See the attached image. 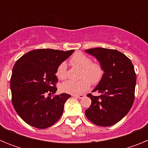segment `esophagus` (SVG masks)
Returning <instances> with one entry per match:
<instances>
[{
	"instance_id": "34e87169",
	"label": "esophagus",
	"mask_w": 148,
	"mask_h": 148,
	"mask_svg": "<svg viewBox=\"0 0 148 148\" xmlns=\"http://www.w3.org/2000/svg\"><path fill=\"white\" fill-rule=\"evenodd\" d=\"M73 97L77 98V99H83L84 97V95H83V94H81V95H73Z\"/></svg>"
}]
</instances>
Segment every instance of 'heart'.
Instances as JSON below:
<instances>
[{"instance_id": "heart-1", "label": "heart", "mask_w": 148, "mask_h": 148, "mask_svg": "<svg viewBox=\"0 0 148 148\" xmlns=\"http://www.w3.org/2000/svg\"><path fill=\"white\" fill-rule=\"evenodd\" d=\"M71 64L82 69L81 80H68L61 84V89L63 92L66 93L77 95L84 92L90 87V82L92 84H97L101 79L104 74L103 69L99 63H92L88 56L82 53H76L72 56L70 60ZM56 76L58 79L63 80L66 76V64L64 62L61 63L56 70Z\"/></svg>"}]
</instances>
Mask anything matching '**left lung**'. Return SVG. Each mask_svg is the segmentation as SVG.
I'll return each instance as SVG.
<instances>
[{
  "mask_svg": "<svg viewBox=\"0 0 148 148\" xmlns=\"http://www.w3.org/2000/svg\"><path fill=\"white\" fill-rule=\"evenodd\" d=\"M85 52L98 60L104 71L102 78L92 91L100 95L87 94L92 103L85 115L95 125L112 126L121 121L133 105L136 84L134 66L118 50L97 47L85 49Z\"/></svg>",
  "mask_w": 148,
  "mask_h": 148,
  "instance_id": "obj_1",
  "label": "left lung"
}]
</instances>
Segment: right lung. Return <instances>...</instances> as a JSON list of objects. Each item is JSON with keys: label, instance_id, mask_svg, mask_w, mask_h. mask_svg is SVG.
Segmentation results:
<instances>
[{"label": "right lung", "instance_id": "1", "mask_svg": "<svg viewBox=\"0 0 148 148\" xmlns=\"http://www.w3.org/2000/svg\"><path fill=\"white\" fill-rule=\"evenodd\" d=\"M52 49H35L21 56L12 69L10 90L15 111L27 124L44 129L53 125L61 116L66 101L71 95L56 92L58 66L73 53Z\"/></svg>", "mask_w": 148, "mask_h": 148}]
</instances>
